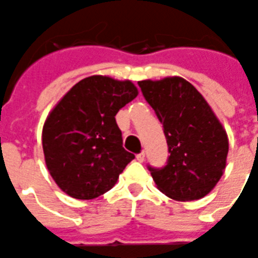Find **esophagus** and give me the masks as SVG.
<instances>
[{
	"label": "esophagus",
	"instance_id": "obj_1",
	"mask_svg": "<svg viewBox=\"0 0 258 258\" xmlns=\"http://www.w3.org/2000/svg\"><path fill=\"white\" fill-rule=\"evenodd\" d=\"M136 159H138L139 162H141V163H143V162L145 161V153H144V152H141L140 154H138V155H136Z\"/></svg>",
	"mask_w": 258,
	"mask_h": 258
}]
</instances>
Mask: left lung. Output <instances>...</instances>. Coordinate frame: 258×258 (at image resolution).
<instances>
[{
  "mask_svg": "<svg viewBox=\"0 0 258 258\" xmlns=\"http://www.w3.org/2000/svg\"><path fill=\"white\" fill-rule=\"evenodd\" d=\"M145 100L163 123L168 162L149 167L158 190L178 202L206 197L224 175L229 139L210 104L181 77L140 81Z\"/></svg>",
  "mask_w": 258,
  "mask_h": 258,
  "instance_id": "8db88e82",
  "label": "left lung"
}]
</instances>
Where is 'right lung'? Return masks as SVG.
Segmentation results:
<instances>
[{
	"instance_id": "add662e5",
	"label": "right lung",
	"mask_w": 258,
	"mask_h": 258,
	"mask_svg": "<svg viewBox=\"0 0 258 258\" xmlns=\"http://www.w3.org/2000/svg\"><path fill=\"white\" fill-rule=\"evenodd\" d=\"M138 94L128 80L91 76L76 83L48 113L42 130L45 162L69 197L89 201L103 196L134 159L122 145L115 114Z\"/></svg>"
}]
</instances>
